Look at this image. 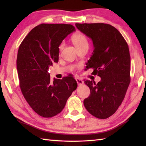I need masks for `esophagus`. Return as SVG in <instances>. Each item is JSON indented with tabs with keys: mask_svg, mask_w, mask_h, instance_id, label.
I'll use <instances>...</instances> for the list:
<instances>
[{
	"mask_svg": "<svg viewBox=\"0 0 146 146\" xmlns=\"http://www.w3.org/2000/svg\"><path fill=\"white\" fill-rule=\"evenodd\" d=\"M76 82H77V83H78V85H82L83 84V80H82V79H80V78H76Z\"/></svg>",
	"mask_w": 146,
	"mask_h": 146,
	"instance_id": "obj_1",
	"label": "esophagus"
}]
</instances>
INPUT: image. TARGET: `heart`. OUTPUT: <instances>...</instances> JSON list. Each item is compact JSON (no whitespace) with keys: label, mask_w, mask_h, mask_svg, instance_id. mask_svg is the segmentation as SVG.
<instances>
[{"label":"heart","mask_w":146,"mask_h":146,"mask_svg":"<svg viewBox=\"0 0 146 146\" xmlns=\"http://www.w3.org/2000/svg\"><path fill=\"white\" fill-rule=\"evenodd\" d=\"M72 42L73 44L75 45L77 51L80 49L88 48V41L86 37L82 33H76L75 35L72 36ZM63 47V44L62 43L59 46V49L61 51Z\"/></svg>","instance_id":"obj_1"}]
</instances>
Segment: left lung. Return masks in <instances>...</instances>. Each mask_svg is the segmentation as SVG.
I'll return each mask as SVG.
<instances>
[{
    "label": "left lung",
    "instance_id": "left-lung-1",
    "mask_svg": "<svg viewBox=\"0 0 146 146\" xmlns=\"http://www.w3.org/2000/svg\"><path fill=\"white\" fill-rule=\"evenodd\" d=\"M75 26L94 44V50L86 68H93V75L101 78L98 83L84 81L90 94L83 104L92 115L107 119L122 104L131 82L128 44L119 31L110 24L76 23Z\"/></svg>",
    "mask_w": 146,
    "mask_h": 146
}]
</instances>
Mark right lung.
Masks as SVG:
<instances>
[{
    "label": "right lung",
    "mask_w": 146,
    "mask_h": 146,
    "mask_svg": "<svg viewBox=\"0 0 146 146\" xmlns=\"http://www.w3.org/2000/svg\"><path fill=\"white\" fill-rule=\"evenodd\" d=\"M71 24H41L29 33L19 48L17 69L24 98L40 116L49 118L60 113L77 82L72 76L50 80L49 66L58 63L59 46L70 33Z\"/></svg>",
    "instance_id": "right-lung-1"
}]
</instances>
